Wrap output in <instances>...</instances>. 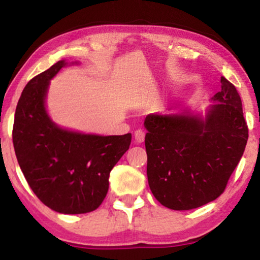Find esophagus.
<instances>
[{
  "label": "esophagus",
  "instance_id": "34e87169",
  "mask_svg": "<svg viewBox=\"0 0 260 260\" xmlns=\"http://www.w3.org/2000/svg\"><path fill=\"white\" fill-rule=\"evenodd\" d=\"M144 137H145V133L143 130L138 129L135 131V141H136L137 143H142V142L144 141Z\"/></svg>",
  "mask_w": 260,
  "mask_h": 260
}]
</instances>
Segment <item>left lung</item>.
Returning <instances> with one entry per match:
<instances>
[{"instance_id": "left-lung-1", "label": "left lung", "mask_w": 260, "mask_h": 260, "mask_svg": "<svg viewBox=\"0 0 260 260\" xmlns=\"http://www.w3.org/2000/svg\"><path fill=\"white\" fill-rule=\"evenodd\" d=\"M220 81L205 119L184 112L144 120L149 187L165 207L188 211L215 200L244 154L248 127L240 95L225 77Z\"/></svg>"}]
</instances>
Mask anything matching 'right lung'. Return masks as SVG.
<instances>
[{
    "label": "right lung",
    "mask_w": 260,
    "mask_h": 260,
    "mask_svg": "<svg viewBox=\"0 0 260 260\" xmlns=\"http://www.w3.org/2000/svg\"><path fill=\"white\" fill-rule=\"evenodd\" d=\"M66 65L61 60L28 81L16 106L13 143L39 200L55 212L83 214L104 201L110 172L129 149L131 134L83 135L49 119L45 109L49 80Z\"/></svg>",
    "instance_id": "obj_1"
}]
</instances>
